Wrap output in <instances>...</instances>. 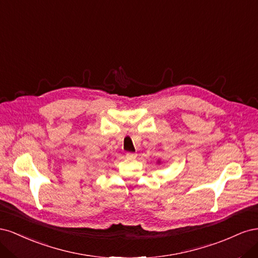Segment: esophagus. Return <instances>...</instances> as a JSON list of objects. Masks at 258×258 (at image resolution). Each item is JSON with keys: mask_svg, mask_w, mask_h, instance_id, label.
<instances>
[{"mask_svg": "<svg viewBox=\"0 0 258 258\" xmlns=\"http://www.w3.org/2000/svg\"><path fill=\"white\" fill-rule=\"evenodd\" d=\"M126 158L129 160H134L137 158V154L136 153H127L126 154Z\"/></svg>", "mask_w": 258, "mask_h": 258, "instance_id": "34e87169", "label": "esophagus"}]
</instances>
